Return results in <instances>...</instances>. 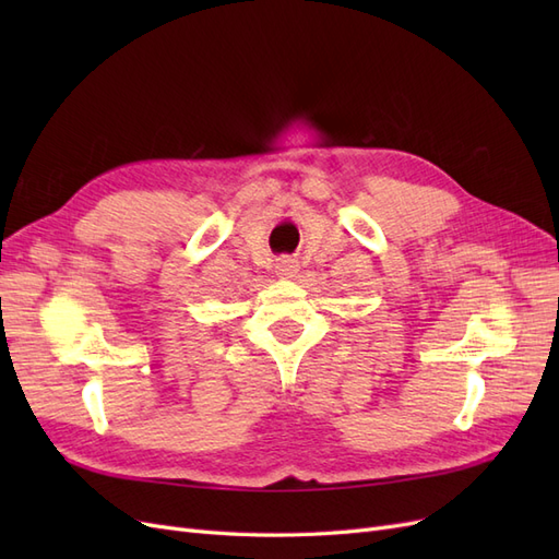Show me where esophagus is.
I'll return each mask as SVG.
<instances>
[{"instance_id": "obj_1", "label": "esophagus", "mask_w": 559, "mask_h": 559, "mask_svg": "<svg viewBox=\"0 0 559 559\" xmlns=\"http://www.w3.org/2000/svg\"><path fill=\"white\" fill-rule=\"evenodd\" d=\"M277 275H282V277H294L296 273H298V261L296 259H280L277 261Z\"/></svg>"}]
</instances>
